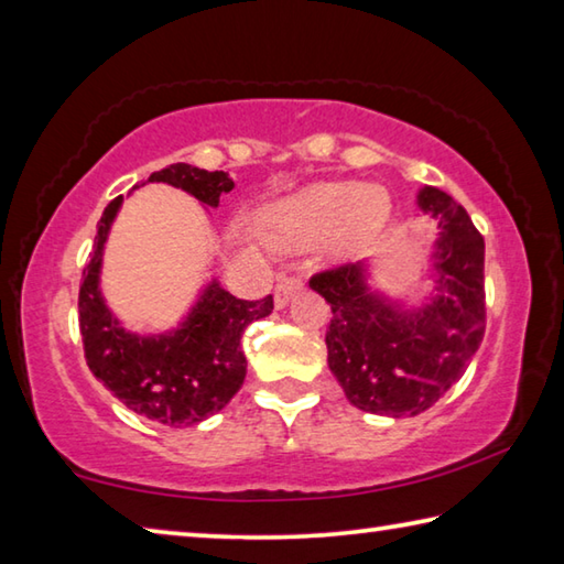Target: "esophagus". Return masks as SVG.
I'll use <instances>...</instances> for the list:
<instances>
[{
  "mask_svg": "<svg viewBox=\"0 0 564 564\" xmlns=\"http://www.w3.org/2000/svg\"><path fill=\"white\" fill-rule=\"evenodd\" d=\"M301 289H303L301 275H281L279 283H275V291H273L275 305H279V308H283V305L289 303Z\"/></svg>",
  "mask_w": 564,
  "mask_h": 564,
  "instance_id": "esophagus-1",
  "label": "esophagus"
}]
</instances>
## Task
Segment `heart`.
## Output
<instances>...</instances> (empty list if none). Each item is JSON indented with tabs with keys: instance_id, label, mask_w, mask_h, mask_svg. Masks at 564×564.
<instances>
[{
	"instance_id": "1",
	"label": "heart",
	"mask_w": 564,
	"mask_h": 564,
	"mask_svg": "<svg viewBox=\"0 0 564 564\" xmlns=\"http://www.w3.org/2000/svg\"><path fill=\"white\" fill-rule=\"evenodd\" d=\"M390 216L386 188L366 184H316L263 214V234L275 246H308L328 236L333 228L340 241H362L383 228Z\"/></svg>"
}]
</instances>
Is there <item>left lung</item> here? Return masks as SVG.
I'll list each match as a JSON object with an SVG mask.
<instances>
[{
	"label": "left lung",
	"instance_id": "left-lung-1",
	"mask_svg": "<svg viewBox=\"0 0 564 564\" xmlns=\"http://www.w3.org/2000/svg\"><path fill=\"white\" fill-rule=\"evenodd\" d=\"M420 208L441 216L437 295L417 313L373 299L356 263L311 275L330 303L328 366L352 405L378 415H417L435 405L485 336V238L445 191L425 186Z\"/></svg>",
	"mask_w": 564,
	"mask_h": 564
}]
</instances>
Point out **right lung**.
I'll list each match as a JSON object with an SVG mask.
<instances>
[{
    "instance_id": "right-lung-1",
    "label": "right lung",
    "mask_w": 564,
    "mask_h": 564,
    "mask_svg": "<svg viewBox=\"0 0 564 564\" xmlns=\"http://www.w3.org/2000/svg\"><path fill=\"white\" fill-rule=\"evenodd\" d=\"M149 181L184 188L208 206H218V196L234 188L224 171L191 164H171ZM119 204L121 196L104 208L82 273L79 330L87 366L133 413L174 427L202 423L243 386L241 336L253 321L271 316L273 295L243 301L214 283L181 330L161 338L131 336L111 318L99 293L101 251Z\"/></svg>"
}]
</instances>
